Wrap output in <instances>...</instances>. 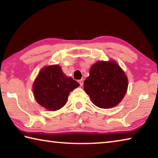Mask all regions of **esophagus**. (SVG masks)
Here are the masks:
<instances>
[{
	"label": "esophagus",
	"instance_id": "1",
	"mask_svg": "<svg viewBox=\"0 0 158 158\" xmlns=\"http://www.w3.org/2000/svg\"><path fill=\"white\" fill-rule=\"evenodd\" d=\"M79 84H80V85H83V84H84V80H83L82 79H80V80H79Z\"/></svg>",
	"mask_w": 158,
	"mask_h": 158
}]
</instances>
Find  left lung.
<instances>
[{"label": "left lung", "instance_id": "obj_1", "mask_svg": "<svg viewBox=\"0 0 158 158\" xmlns=\"http://www.w3.org/2000/svg\"><path fill=\"white\" fill-rule=\"evenodd\" d=\"M127 78L114 61H100L90 69L84 82V89L98 107L109 109L116 106L127 89Z\"/></svg>", "mask_w": 158, "mask_h": 158}]
</instances>
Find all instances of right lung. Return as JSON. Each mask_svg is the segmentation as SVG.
<instances>
[{
    "mask_svg": "<svg viewBox=\"0 0 158 158\" xmlns=\"http://www.w3.org/2000/svg\"><path fill=\"white\" fill-rule=\"evenodd\" d=\"M79 84L68 77L58 65L41 69L33 84L35 98L39 105L49 111L58 110L65 105L69 93Z\"/></svg>",
    "mask_w": 158,
    "mask_h": 158,
    "instance_id": "obj_1",
    "label": "right lung"
}]
</instances>
